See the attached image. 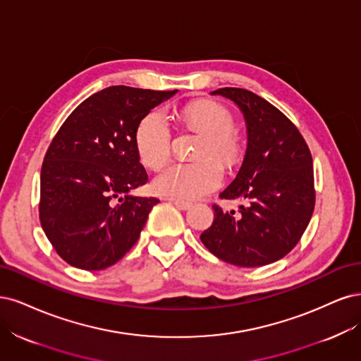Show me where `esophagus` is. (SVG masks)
I'll list each match as a JSON object with an SVG mask.
<instances>
[{"label":"esophagus","mask_w":361,"mask_h":361,"mask_svg":"<svg viewBox=\"0 0 361 361\" xmlns=\"http://www.w3.org/2000/svg\"><path fill=\"white\" fill-rule=\"evenodd\" d=\"M171 201L178 208V210H189V208L192 207L190 202H185V201H180V200H171Z\"/></svg>","instance_id":"1"}]
</instances>
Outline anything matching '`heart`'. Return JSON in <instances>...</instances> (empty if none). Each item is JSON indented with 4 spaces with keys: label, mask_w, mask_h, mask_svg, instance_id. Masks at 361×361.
<instances>
[{
    "label": "heart",
    "mask_w": 361,
    "mask_h": 361,
    "mask_svg": "<svg viewBox=\"0 0 361 361\" xmlns=\"http://www.w3.org/2000/svg\"><path fill=\"white\" fill-rule=\"evenodd\" d=\"M183 120L204 139L197 148L200 160L190 164H171L160 171L153 188L161 196L173 200H196L217 189L224 181V168L235 165L241 159L244 142L234 129L232 114L216 102H195L183 111ZM135 145L139 160L149 169L164 166L171 156V129L161 112H149L139 123ZM217 158L221 163L215 160Z\"/></svg>",
    "instance_id": "heart-1"
}]
</instances>
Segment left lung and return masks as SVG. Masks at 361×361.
Instances as JSON below:
<instances>
[{"label": "left lung", "mask_w": 361, "mask_h": 361, "mask_svg": "<svg viewBox=\"0 0 361 361\" xmlns=\"http://www.w3.org/2000/svg\"><path fill=\"white\" fill-rule=\"evenodd\" d=\"M213 96L234 102L246 120L247 148L235 180L219 196L243 200L238 213L213 205V225L201 241L214 257L238 267L276 262L295 247L315 208L312 154L286 115L243 88Z\"/></svg>", "instance_id": "obj_1"}]
</instances>
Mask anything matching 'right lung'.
Listing matches in <instances>:
<instances>
[{"label": "right lung", "instance_id": "right-lung-1", "mask_svg": "<svg viewBox=\"0 0 361 361\" xmlns=\"http://www.w3.org/2000/svg\"><path fill=\"white\" fill-rule=\"evenodd\" d=\"M176 92L108 87L80 103L56 132L42 165L39 216L67 264L108 269L137 241L159 200L130 195L148 181L136 129Z\"/></svg>", "mask_w": 361, "mask_h": 361}]
</instances>
